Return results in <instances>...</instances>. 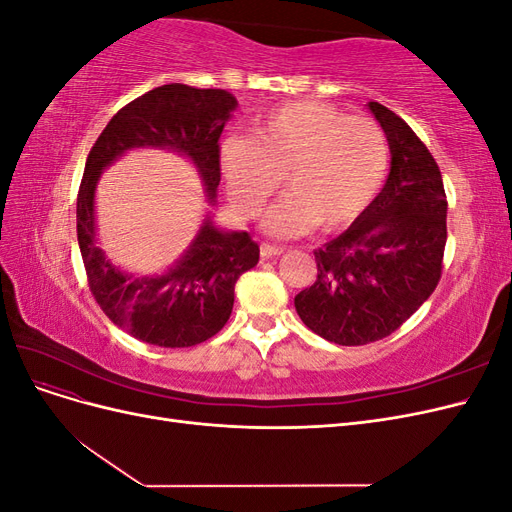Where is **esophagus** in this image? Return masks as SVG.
<instances>
[{
	"label": "esophagus",
	"instance_id": "obj_1",
	"mask_svg": "<svg viewBox=\"0 0 512 512\" xmlns=\"http://www.w3.org/2000/svg\"><path fill=\"white\" fill-rule=\"evenodd\" d=\"M286 252V247L282 245H271V243H260V256L262 258H273V256H280Z\"/></svg>",
	"mask_w": 512,
	"mask_h": 512
}]
</instances>
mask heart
Here are the masks:
<instances>
[{"label": "heart", "instance_id": "heart-1", "mask_svg": "<svg viewBox=\"0 0 512 512\" xmlns=\"http://www.w3.org/2000/svg\"><path fill=\"white\" fill-rule=\"evenodd\" d=\"M220 168L243 218L262 211L284 175L290 192L267 215L271 235L297 237L314 224L331 232L352 224L380 192L389 143L374 119L299 100L256 117L247 138H226Z\"/></svg>", "mask_w": 512, "mask_h": 512}]
</instances>
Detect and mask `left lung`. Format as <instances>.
I'll return each instance as SVG.
<instances>
[{"label": "left lung", "mask_w": 512, "mask_h": 512, "mask_svg": "<svg viewBox=\"0 0 512 512\" xmlns=\"http://www.w3.org/2000/svg\"><path fill=\"white\" fill-rule=\"evenodd\" d=\"M391 147L382 192L348 230L314 252L316 282L294 297L307 329L339 346L395 333L442 277L446 194L440 168L408 123L369 102Z\"/></svg>", "instance_id": "left-lung-1"}]
</instances>
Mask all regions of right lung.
<instances>
[{"label": "right lung", "mask_w": 512, "mask_h": 512, "mask_svg": "<svg viewBox=\"0 0 512 512\" xmlns=\"http://www.w3.org/2000/svg\"><path fill=\"white\" fill-rule=\"evenodd\" d=\"M237 98L226 89L170 83L132 100L108 121L91 147L76 196V235L87 284L102 312L119 329L162 348L207 342L230 318L239 275L256 267L260 247L247 232H224L209 220L177 265L158 277H130L96 245L94 192L102 173L123 151L168 147L192 158L209 200L220 173V136Z\"/></svg>", "instance_id": "add662e5"}]
</instances>
